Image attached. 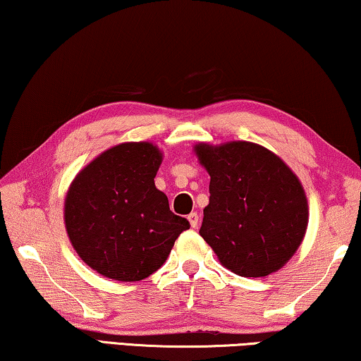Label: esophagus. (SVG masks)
Wrapping results in <instances>:
<instances>
[{"instance_id": "1", "label": "esophagus", "mask_w": 361, "mask_h": 361, "mask_svg": "<svg viewBox=\"0 0 361 361\" xmlns=\"http://www.w3.org/2000/svg\"><path fill=\"white\" fill-rule=\"evenodd\" d=\"M188 220H190V225L192 228H196L199 225V215L197 212H191L190 215H188Z\"/></svg>"}]
</instances>
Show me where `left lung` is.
<instances>
[{
    "mask_svg": "<svg viewBox=\"0 0 361 361\" xmlns=\"http://www.w3.org/2000/svg\"><path fill=\"white\" fill-rule=\"evenodd\" d=\"M195 149L211 175L199 235L238 276L276 272L298 250L308 224V202L298 178L257 144H199Z\"/></svg>",
    "mask_w": 361,
    "mask_h": 361,
    "instance_id": "1",
    "label": "left lung"
}]
</instances>
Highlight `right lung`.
<instances>
[{"label":"right lung","mask_w":361,"mask_h":361,"mask_svg":"<svg viewBox=\"0 0 361 361\" xmlns=\"http://www.w3.org/2000/svg\"><path fill=\"white\" fill-rule=\"evenodd\" d=\"M160 162L152 144H120L85 166L69 188L64 202L69 240L80 259L104 277L121 282L149 277L190 228L155 188Z\"/></svg>","instance_id":"right-lung-1"}]
</instances>
